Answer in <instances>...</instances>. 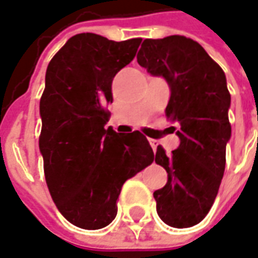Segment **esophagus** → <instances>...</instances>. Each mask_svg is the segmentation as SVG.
<instances>
[{
    "label": "esophagus",
    "mask_w": 258,
    "mask_h": 258,
    "mask_svg": "<svg viewBox=\"0 0 258 258\" xmlns=\"http://www.w3.org/2000/svg\"><path fill=\"white\" fill-rule=\"evenodd\" d=\"M150 145H152L153 150L156 152V150H157V142H156V140H150Z\"/></svg>",
    "instance_id": "obj_1"
}]
</instances>
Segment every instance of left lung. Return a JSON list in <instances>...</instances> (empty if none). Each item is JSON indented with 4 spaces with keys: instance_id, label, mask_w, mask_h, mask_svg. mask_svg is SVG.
Masks as SVG:
<instances>
[{
    "instance_id": "1",
    "label": "left lung",
    "mask_w": 258,
    "mask_h": 258,
    "mask_svg": "<svg viewBox=\"0 0 258 258\" xmlns=\"http://www.w3.org/2000/svg\"><path fill=\"white\" fill-rule=\"evenodd\" d=\"M138 63L170 87L166 116L178 123L180 146L156 163L167 171V184L154 191L160 219L168 226L191 227L209 212L226 164L230 94L226 76L198 42L185 36L145 39Z\"/></svg>"
}]
</instances>
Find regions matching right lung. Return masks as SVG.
<instances>
[{
	"mask_svg": "<svg viewBox=\"0 0 258 258\" xmlns=\"http://www.w3.org/2000/svg\"><path fill=\"white\" fill-rule=\"evenodd\" d=\"M140 42L78 33L46 70L39 138L46 184L60 214L81 229L108 226L123 182L154 160L139 131L105 129L112 80L132 61Z\"/></svg>",
	"mask_w": 258,
	"mask_h": 258,
	"instance_id": "obj_1",
	"label": "right lung"
}]
</instances>
